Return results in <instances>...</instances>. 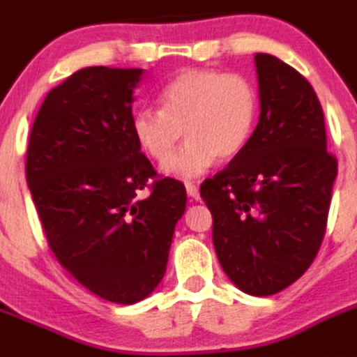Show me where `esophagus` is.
Segmentation results:
<instances>
[{"instance_id": "34e87169", "label": "esophagus", "mask_w": 357, "mask_h": 357, "mask_svg": "<svg viewBox=\"0 0 357 357\" xmlns=\"http://www.w3.org/2000/svg\"><path fill=\"white\" fill-rule=\"evenodd\" d=\"M185 188H187L188 197H192V199H197V197H199V190H197V187L194 183L187 181V183H185Z\"/></svg>"}]
</instances>
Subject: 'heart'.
I'll return each mask as SVG.
<instances>
[{
    "label": "heart",
    "instance_id": "obj_1",
    "mask_svg": "<svg viewBox=\"0 0 357 357\" xmlns=\"http://www.w3.org/2000/svg\"><path fill=\"white\" fill-rule=\"evenodd\" d=\"M158 100L160 109L142 107L134 112V139L146 155L162 161L185 133L188 143L161 165L165 174L181 179L205 174L215 158H238L259 114V94L247 76L211 68L179 72Z\"/></svg>",
    "mask_w": 357,
    "mask_h": 357
}]
</instances>
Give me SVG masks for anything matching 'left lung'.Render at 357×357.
<instances>
[{"instance_id":"1","label":"left lung","mask_w":357,"mask_h":357,"mask_svg":"<svg viewBox=\"0 0 357 357\" xmlns=\"http://www.w3.org/2000/svg\"><path fill=\"white\" fill-rule=\"evenodd\" d=\"M259 121L245 151L202 185L212 241L229 280L272 296L305 274L321 247L337 161L326 152L312 85L271 54L254 56Z\"/></svg>"}]
</instances>
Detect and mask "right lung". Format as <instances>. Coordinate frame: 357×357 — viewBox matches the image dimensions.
Masks as SVG:
<instances>
[{
	"instance_id": "1",
	"label": "right lung",
	"mask_w": 357,
	"mask_h": 357,
	"mask_svg": "<svg viewBox=\"0 0 357 357\" xmlns=\"http://www.w3.org/2000/svg\"><path fill=\"white\" fill-rule=\"evenodd\" d=\"M142 68L86 67L47 94L32 125L26 183L50 250L92 294L119 305L163 280L187 192L155 178L132 134ZM151 192L143 200L139 192Z\"/></svg>"
}]
</instances>
